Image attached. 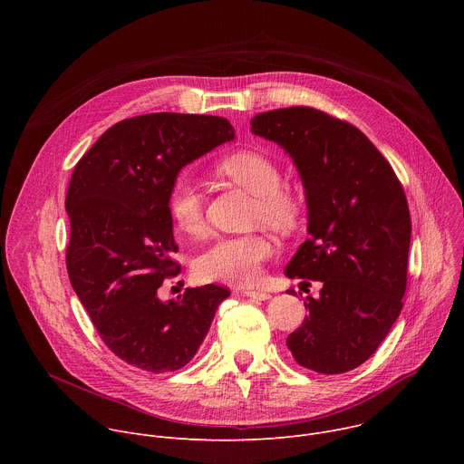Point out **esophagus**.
<instances>
[{
    "label": "esophagus",
    "instance_id": "obj_1",
    "mask_svg": "<svg viewBox=\"0 0 464 464\" xmlns=\"http://www.w3.org/2000/svg\"><path fill=\"white\" fill-rule=\"evenodd\" d=\"M244 294L251 299H258V301H266L270 299L272 295L266 292V290H244Z\"/></svg>",
    "mask_w": 464,
    "mask_h": 464
}]
</instances>
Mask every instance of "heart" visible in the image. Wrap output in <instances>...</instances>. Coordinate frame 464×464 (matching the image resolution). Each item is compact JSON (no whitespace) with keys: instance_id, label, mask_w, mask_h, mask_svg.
<instances>
[{"instance_id":"heart-1","label":"heart","mask_w":464,"mask_h":464,"mask_svg":"<svg viewBox=\"0 0 464 464\" xmlns=\"http://www.w3.org/2000/svg\"><path fill=\"white\" fill-rule=\"evenodd\" d=\"M217 174L253 194L251 226L264 224L283 235L297 229L304 213L303 194L283 183V170L274 158L260 150H235L217 163ZM167 206L183 233L190 237L206 233V198L194 183L185 178L176 179L170 185ZM272 255L274 244L260 231L222 237L196 256L194 276L200 281L253 285Z\"/></svg>"}]
</instances>
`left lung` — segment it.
Returning a JSON list of instances; mask_svg holds the SVG:
<instances>
[{"instance_id": "obj_1", "label": "left lung", "mask_w": 464, "mask_h": 464, "mask_svg": "<svg viewBox=\"0 0 464 464\" xmlns=\"http://www.w3.org/2000/svg\"><path fill=\"white\" fill-rule=\"evenodd\" d=\"M251 131L294 158L306 188L310 238L286 276L323 285L317 299L306 297L308 315L286 345L310 371H353L402 310L411 240L404 187L362 130L321 110L264 111Z\"/></svg>"}]
</instances>
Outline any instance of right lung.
<instances>
[{"label": "right lung", "instance_id": "1", "mask_svg": "<svg viewBox=\"0 0 464 464\" xmlns=\"http://www.w3.org/2000/svg\"><path fill=\"white\" fill-rule=\"evenodd\" d=\"M233 140L224 117L147 113L115 122L75 165L65 211V266L104 345L150 372L178 371L200 349L229 290L187 288L161 303L181 272L167 196L179 169Z\"/></svg>", "mask_w": 464, "mask_h": 464}]
</instances>
